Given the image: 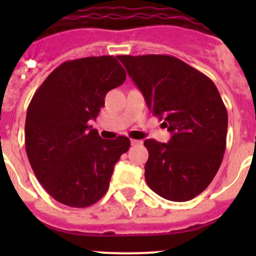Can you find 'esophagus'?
Here are the masks:
<instances>
[{
    "label": "esophagus",
    "instance_id": "esophagus-1",
    "mask_svg": "<svg viewBox=\"0 0 256 256\" xmlns=\"http://www.w3.org/2000/svg\"><path fill=\"white\" fill-rule=\"evenodd\" d=\"M142 141H138V140H130V144H132V146H136V144H140Z\"/></svg>",
    "mask_w": 256,
    "mask_h": 256
}]
</instances>
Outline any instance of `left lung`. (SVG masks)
I'll list each match as a JSON object with an SVG mask.
<instances>
[{"instance_id": "1", "label": "left lung", "mask_w": 256, "mask_h": 256, "mask_svg": "<svg viewBox=\"0 0 256 256\" xmlns=\"http://www.w3.org/2000/svg\"><path fill=\"white\" fill-rule=\"evenodd\" d=\"M118 58L138 87L152 114L172 137L146 140L144 178L155 194L183 202L204 191L223 160L227 108L210 78L168 55H120Z\"/></svg>"}]
</instances>
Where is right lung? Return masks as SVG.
<instances>
[{"label": "right lung", "instance_id": "right-lung-1", "mask_svg": "<svg viewBox=\"0 0 256 256\" xmlns=\"http://www.w3.org/2000/svg\"><path fill=\"white\" fill-rule=\"evenodd\" d=\"M126 76L114 56L65 61L32 98L26 155L42 187L61 204L87 208L97 202L108 191L114 165L130 148V138L102 140L90 126L106 94Z\"/></svg>", "mask_w": 256, "mask_h": 256}]
</instances>
